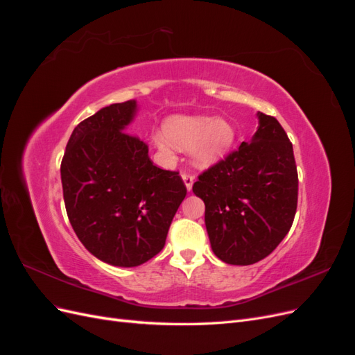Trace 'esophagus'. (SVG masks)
Wrapping results in <instances>:
<instances>
[{
	"mask_svg": "<svg viewBox=\"0 0 355 355\" xmlns=\"http://www.w3.org/2000/svg\"><path fill=\"white\" fill-rule=\"evenodd\" d=\"M182 179H184V182H185L187 189L191 191L192 189V184H194V176H192L191 173H187V171H184V173H182Z\"/></svg>",
	"mask_w": 355,
	"mask_h": 355,
	"instance_id": "1",
	"label": "esophagus"
}]
</instances>
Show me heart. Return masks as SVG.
<instances>
[{"label":"heart","instance_id":"heart-1","mask_svg":"<svg viewBox=\"0 0 355 355\" xmlns=\"http://www.w3.org/2000/svg\"><path fill=\"white\" fill-rule=\"evenodd\" d=\"M154 141L161 151L168 153L171 142L191 148L194 163L207 167L228 153L234 142V130L228 121L206 115H176L166 123V135L157 133Z\"/></svg>","mask_w":355,"mask_h":355}]
</instances>
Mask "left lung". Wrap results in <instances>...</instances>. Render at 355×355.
<instances>
[{"label":"left lung","instance_id":"8db88e82","mask_svg":"<svg viewBox=\"0 0 355 355\" xmlns=\"http://www.w3.org/2000/svg\"><path fill=\"white\" fill-rule=\"evenodd\" d=\"M259 127L198 176L192 187L204 201L211 250L230 265L262 261L292 228L297 170L292 142L274 116L257 112Z\"/></svg>","mask_w":355,"mask_h":355}]
</instances>
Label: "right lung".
Returning a JSON list of instances; mask_svg holds the SVG:
<instances>
[{"label": "right lung", "mask_w": 355, "mask_h": 355, "mask_svg": "<svg viewBox=\"0 0 355 355\" xmlns=\"http://www.w3.org/2000/svg\"><path fill=\"white\" fill-rule=\"evenodd\" d=\"M136 101L112 103L85 118L69 137L60 164L72 228L93 256L137 266L158 254L187 196L179 171L163 170L148 145L125 132Z\"/></svg>", "instance_id": "obj_1"}]
</instances>
